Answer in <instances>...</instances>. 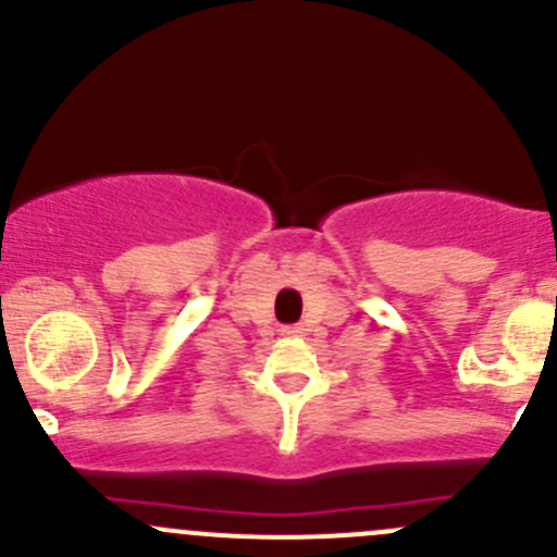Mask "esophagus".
<instances>
[{
    "mask_svg": "<svg viewBox=\"0 0 557 557\" xmlns=\"http://www.w3.org/2000/svg\"><path fill=\"white\" fill-rule=\"evenodd\" d=\"M283 334L285 336H301V334H305V329H301V325H285Z\"/></svg>",
    "mask_w": 557,
    "mask_h": 557,
    "instance_id": "34e87169",
    "label": "esophagus"
}]
</instances>
